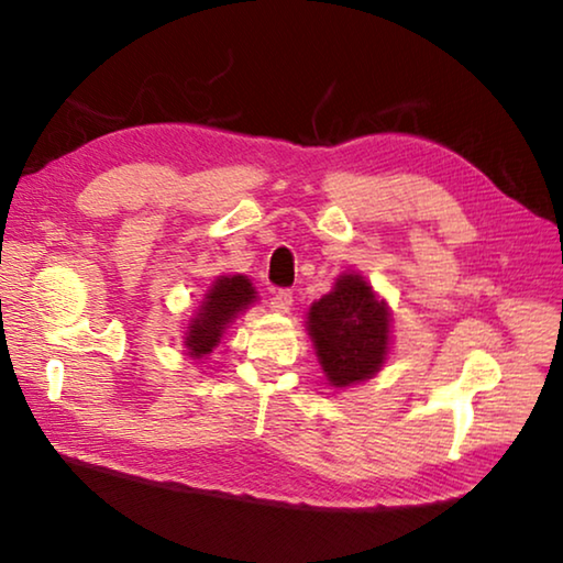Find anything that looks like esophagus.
Here are the masks:
<instances>
[{
    "label": "esophagus",
    "instance_id": "34e87169",
    "mask_svg": "<svg viewBox=\"0 0 563 563\" xmlns=\"http://www.w3.org/2000/svg\"><path fill=\"white\" fill-rule=\"evenodd\" d=\"M271 308L275 312H280V316H288V312L292 310V292L290 290H278L271 298Z\"/></svg>",
    "mask_w": 563,
    "mask_h": 563
}]
</instances>
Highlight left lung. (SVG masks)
Masks as SVG:
<instances>
[{
  "instance_id": "1",
  "label": "left lung",
  "mask_w": 563,
  "mask_h": 563,
  "mask_svg": "<svg viewBox=\"0 0 563 563\" xmlns=\"http://www.w3.org/2000/svg\"><path fill=\"white\" fill-rule=\"evenodd\" d=\"M308 335L330 387L367 383L393 347V312L360 273L338 275L328 295L310 305Z\"/></svg>"
}]
</instances>
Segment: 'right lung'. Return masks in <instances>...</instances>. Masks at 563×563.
<instances>
[{"mask_svg":"<svg viewBox=\"0 0 563 563\" xmlns=\"http://www.w3.org/2000/svg\"><path fill=\"white\" fill-rule=\"evenodd\" d=\"M258 300L247 275H218L211 288L203 292V300L188 320L184 332V347L190 360H203L218 347L223 332L231 328L238 316Z\"/></svg>","mask_w":563,"mask_h":563,"instance_id":"obj_1","label":"right lung"}]
</instances>
